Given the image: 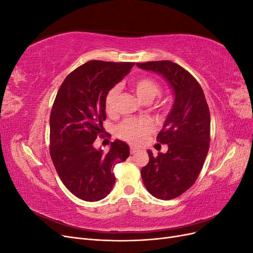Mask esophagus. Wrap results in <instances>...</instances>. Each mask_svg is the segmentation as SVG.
<instances>
[{"mask_svg":"<svg viewBox=\"0 0 253 253\" xmlns=\"http://www.w3.org/2000/svg\"><path fill=\"white\" fill-rule=\"evenodd\" d=\"M129 151H131V154H135L136 152H138V149L135 148V147H131V148H129Z\"/></svg>","mask_w":253,"mask_h":253,"instance_id":"34e87169","label":"esophagus"}]
</instances>
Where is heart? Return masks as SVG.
<instances>
[{
	"label": "heart",
	"instance_id": "b5f03b06",
	"mask_svg": "<svg viewBox=\"0 0 253 253\" xmlns=\"http://www.w3.org/2000/svg\"><path fill=\"white\" fill-rule=\"evenodd\" d=\"M132 87L136 95L144 103H150L159 95L162 87L160 84L153 78L141 77L132 83ZM119 86H113L105 96V109L112 113L116 106V101L119 95ZM159 108L164 109L165 104L160 103ZM154 129V125L149 119H127L122 122L119 126V135L122 139L131 143H140L145 137Z\"/></svg>",
	"mask_w": 253,
	"mask_h": 253
}]
</instances>
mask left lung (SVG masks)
Masks as SVG:
<instances>
[{"instance_id":"1","label":"left lung","mask_w":253,"mask_h":253,"mask_svg":"<svg viewBox=\"0 0 253 253\" xmlns=\"http://www.w3.org/2000/svg\"><path fill=\"white\" fill-rule=\"evenodd\" d=\"M137 66L163 75L174 89L173 109L157 135V141L169 149L156 157L148 151L150 160L141 169L142 181L153 196L173 200L192 187L208 154L209 106L201 84L180 65L162 60Z\"/></svg>"}]
</instances>
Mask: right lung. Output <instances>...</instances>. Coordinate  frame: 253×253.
I'll return each instance as SVG.
<instances>
[{
  "label": "right lung",
  "instance_id": "obj_1",
  "mask_svg": "<svg viewBox=\"0 0 253 253\" xmlns=\"http://www.w3.org/2000/svg\"><path fill=\"white\" fill-rule=\"evenodd\" d=\"M134 62L93 60L76 68L61 84L49 118V153L64 186L85 202L100 201L114 186V167L129 155L118 139L109 152L94 148L102 136L105 96L131 71Z\"/></svg>",
  "mask_w": 253,
  "mask_h": 253
}]
</instances>
